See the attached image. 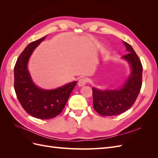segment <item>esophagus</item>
Returning <instances> with one entry per match:
<instances>
[{
  "instance_id": "34e87169",
  "label": "esophagus",
  "mask_w": 158,
  "mask_h": 158,
  "mask_svg": "<svg viewBox=\"0 0 158 158\" xmlns=\"http://www.w3.org/2000/svg\"><path fill=\"white\" fill-rule=\"evenodd\" d=\"M87 82H88V80L85 78H81L78 80V84L79 86H84V85L86 84Z\"/></svg>"
}]
</instances>
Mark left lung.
Segmentation results:
<instances>
[{
  "label": "left lung",
  "mask_w": 158,
  "mask_h": 158,
  "mask_svg": "<svg viewBox=\"0 0 158 158\" xmlns=\"http://www.w3.org/2000/svg\"><path fill=\"white\" fill-rule=\"evenodd\" d=\"M128 52L122 56L131 67V73L123 86L118 89L101 90L93 88V105L95 111L102 116L120 114L130 109L140 92L142 65L131 45L123 41Z\"/></svg>",
  "instance_id": "8db88e82"
}]
</instances>
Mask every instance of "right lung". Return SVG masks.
Wrapping results in <instances>:
<instances>
[{"instance_id":"add662e5","label":"right lung","mask_w":158,"mask_h":158,"mask_svg":"<svg viewBox=\"0 0 158 158\" xmlns=\"http://www.w3.org/2000/svg\"><path fill=\"white\" fill-rule=\"evenodd\" d=\"M46 36L33 41L22 51L14 66V86L17 98L23 109L33 117L40 119L54 118L63 111L76 82L55 89L38 88L31 80L27 63L33 51Z\"/></svg>"}]
</instances>
